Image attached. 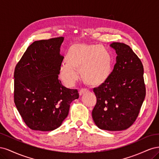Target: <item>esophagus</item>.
Returning <instances> with one entry per match:
<instances>
[{
	"instance_id": "1",
	"label": "esophagus",
	"mask_w": 159,
	"mask_h": 159,
	"mask_svg": "<svg viewBox=\"0 0 159 159\" xmlns=\"http://www.w3.org/2000/svg\"><path fill=\"white\" fill-rule=\"evenodd\" d=\"M88 91H89V90L87 89H81L79 91V93H80V95H84V93L88 92Z\"/></svg>"
}]
</instances>
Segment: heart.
Masks as SVG:
<instances>
[{"instance_id": "obj_1", "label": "heart", "mask_w": 159, "mask_h": 159, "mask_svg": "<svg viewBox=\"0 0 159 159\" xmlns=\"http://www.w3.org/2000/svg\"><path fill=\"white\" fill-rule=\"evenodd\" d=\"M66 62L60 66V78L67 85H72L78 79L80 70L84 82L97 86L106 81L111 73L112 58L110 53L99 45L78 44L70 47Z\"/></svg>"}]
</instances>
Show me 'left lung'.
<instances>
[{"label": "left lung", "mask_w": 159, "mask_h": 159, "mask_svg": "<svg viewBox=\"0 0 159 159\" xmlns=\"http://www.w3.org/2000/svg\"><path fill=\"white\" fill-rule=\"evenodd\" d=\"M116 64L108 80L93 88L97 103L92 111L95 124L110 131L131 126L138 116L146 95L143 66L128 45L113 42Z\"/></svg>", "instance_id": "1"}]
</instances>
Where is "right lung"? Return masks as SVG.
<instances>
[{"label":"right lung","mask_w":159,"mask_h":159,"mask_svg":"<svg viewBox=\"0 0 159 159\" xmlns=\"http://www.w3.org/2000/svg\"><path fill=\"white\" fill-rule=\"evenodd\" d=\"M64 38L34 42L14 70V103L23 121L35 131H50L61 126L78 91L58 79Z\"/></svg>","instance_id":"add662e5"}]
</instances>
